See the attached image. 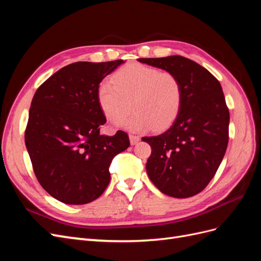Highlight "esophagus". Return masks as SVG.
I'll use <instances>...</instances> for the list:
<instances>
[{
  "mask_svg": "<svg viewBox=\"0 0 261 261\" xmlns=\"http://www.w3.org/2000/svg\"><path fill=\"white\" fill-rule=\"evenodd\" d=\"M129 140H130V145H136L140 140V138H139V136L132 135V134H129Z\"/></svg>",
  "mask_w": 261,
  "mask_h": 261,
  "instance_id": "1",
  "label": "esophagus"
}]
</instances>
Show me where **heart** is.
Here are the masks:
<instances>
[{
    "mask_svg": "<svg viewBox=\"0 0 261 261\" xmlns=\"http://www.w3.org/2000/svg\"><path fill=\"white\" fill-rule=\"evenodd\" d=\"M181 99L183 89L174 74L139 63L121 68L113 82H102L98 88L99 105L114 124L127 116L132 101L135 112L122 126L133 132L168 127L179 112Z\"/></svg>",
    "mask_w": 261,
    "mask_h": 261,
    "instance_id": "obj_1",
    "label": "heart"
}]
</instances>
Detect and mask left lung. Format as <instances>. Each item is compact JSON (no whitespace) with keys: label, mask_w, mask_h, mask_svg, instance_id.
<instances>
[{"label":"left lung","mask_w":261,"mask_h":261,"mask_svg":"<svg viewBox=\"0 0 261 261\" xmlns=\"http://www.w3.org/2000/svg\"><path fill=\"white\" fill-rule=\"evenodd\" d=\"M138 61L173 73L183 89L171 127L141 138L151 147L146 164L149 178L174 198L195 196L215 176L226 151L230 113L222 87L209 70L180 55Z\"/></svg>","instance_id":"8db88e82"}]
</instances>
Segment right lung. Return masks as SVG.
Wrapping results in <instances>:
<instances>
[{
	"label": "right lung",
	"instance_id": "1",
	"mask_svg": "<svg viewBox=\"0 0 261 261\" xmlns=\"http://www.w3.org/2000/svg\"><path fill=\"white\" fill-rule=\"evenodd\" d=\"M123 63H73L48 78L31 101L27 151L38 181L61 202L97 199L110 183L113 158L129 147L123 130L100 135L107 120L98 100L99 85Z\"/></svg>",
	"mask_w": 261,
	"mask_h": 261
}]
</instances>
